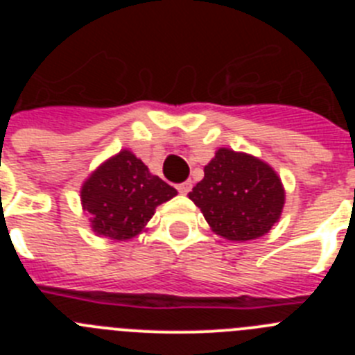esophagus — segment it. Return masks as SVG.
Segmentation results:
<instances>
[{"instance_id": "obj_1", "label": "esophagus", "mask_w": 355, "mask_h": 355, "mask_svg": "<svg viewBox=\"0 0 355 355\" xmlns=\"http://www.w3.org/2000/svg\"><path fill=\"white\" fill-rule=\"evenodd\" d=\"M178 190H180V193L187 196V193L192 190V181H184V183H180L178 184Z\"/></svg>"}]
</instances>
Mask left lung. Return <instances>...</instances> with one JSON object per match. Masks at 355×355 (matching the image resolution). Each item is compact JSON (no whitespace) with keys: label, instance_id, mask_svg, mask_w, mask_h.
<instances>
[{"label":"left lung","instance_id":"8db88e82","mask_svg":"<svg viewBox=\"0 0 355 355\" xmlns=\"http://www.w3.org/2000/svg\"><path fill=\"white\" fill-rule=\"evenodd\" d=\"M188 197L199 206L213 233L231 241L263 236L279 220L284 188L277 172L247 153L220 147Z\"/></svg>","mask_w":355,"mask_h":355}]
</instances>
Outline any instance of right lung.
I'll list each match as a JSON object with an SVG mask.
<instances>
[{
  "instance_id": "obj_1",
  "label": "right lung",
  "mask_w": 355,
  "mask_h": 355,
  "mask_svg": "<svg viewBox=\"0 0 355 355\" xmlns=\"http://www.w3.org/2000/svg\"><path fill=\"white\" fill-rule=\"evenodd\" d=\"M81 206L97 236L130 240L146 229L159 205L178 190L153 175L128 149L101 163L81 187Z\"/></svg>"
}]
</instances>
